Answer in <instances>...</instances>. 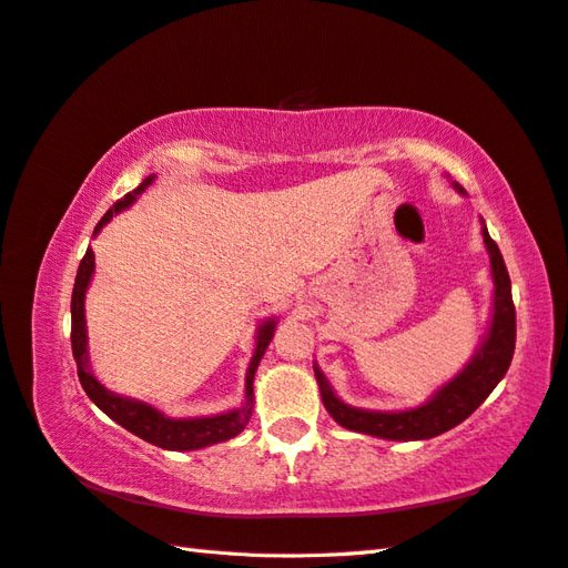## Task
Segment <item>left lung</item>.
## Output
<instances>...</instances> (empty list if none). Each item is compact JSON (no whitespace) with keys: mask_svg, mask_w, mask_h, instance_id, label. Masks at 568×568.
I'll use <instances>...</instances> for the list:
<instances>
[{"mask_svg":"<svg viewBox=\"0 0 568 568\" xmlns=\"http://www.w3.org/2000/svg\"><path fill=\"white\" fill-rule=\"evenodd\" d=\"M459 194H466L459 184H455ZM481 235L490 260V280H494V306H490L488 331L481 337L471 359L464 369L439 386L425 403L406 410H367L349 406L339 398L331 382L325 379L318 364H313L316 382L321 388V398L331 418L347 427L352 433L396 439V443H410V439H430L443 435L452 427L464 423L469 415L481 406L490 390L506 376L513 352H515V306L510 292V276L498 245L490 241L486 223L481 219Z\"/></svg>","mask_w":568,"mask_h":568,"instance_id":"obj_1","label":"left lung"}]
</instances>
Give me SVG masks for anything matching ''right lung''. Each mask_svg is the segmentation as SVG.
I'll list each match as a JSON object with an SVG mask.
<instances>
[{"instance_id": "add662e5", "label": "right lung", "mask_w": 568, "mask_h": 568, "mask_svg": "<svg viewBox=\"0 0 568 568\" xmlns=\"http://www.w3.org/2000/svg\"><path fill=\"white\" fill-rule=\"evenodd\" d=\"M153 182H155V174H150V178L141 182V186L133 189V192H129L123 199H119L116 204L104 213V219L97 223L94 235H99V231H102L104 225L116 216V213L131 209L135 204V199L141 196ZM92 276H94V252L87 250L80 262L78 276H74L72 306H70V313H72L70 337H72V357L78 362L80 384L84 388V394L92 398L94 406L102 408L111 420H116L135 437L172 452H192V449L225 443V439L241 435L250 420L252 408H255V390H252V382H255V372L260 367V359L264 357V349H267V345L274 337L276 318H267L257 325L255 352H252V359L247 364L245 400L241 403V408L216 413V415H201V418H170V415L158 410L155 406H150L145 400L129 398V396L116 394V390H109L92 374L90 349H87V318H84V298H87V288L92 284Z\"/></svg>"}]
</instances>
